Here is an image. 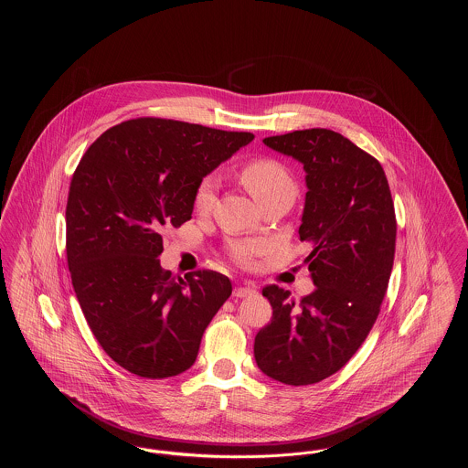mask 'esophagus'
Returning <instances> with one entry per match:
<instances>
[{"label": "esophagus", "mask_w": 468, "mask_h": 468, "mask_svg": "<svg viewBox=\"0 0 468 468\" xmlns=\"http://www.w3.org/2000/svg\"><path fill=\"white\" fill-rule=\"evenodd\" d=\"M258 293V290H256V286L254 284H236L234 286V292H232V295L234 297H250V295H256Z\"/></svg>", "instance_id": "34e87169"}]
</instances>
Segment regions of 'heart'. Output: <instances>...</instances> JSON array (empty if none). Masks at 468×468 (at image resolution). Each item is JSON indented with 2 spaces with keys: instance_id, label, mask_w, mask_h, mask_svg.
<instances>
[{
  "instance_id": "heart-1",
  "label": "heart",
  "mask_w": 468,
  "mask_h": 468,
  "mask_svg": "<svg viewBox=\"0 0 468 468\" xmlns=\"http://www.w3.org/2000/svg\"><path fill=\"white\" fill-rule=\"evenodd\" d=\"M241 182L250 191V195L263 203L279 193H290L295 197V182L288 169L271 158H256L241 167ZM216 178L212 175L203 176L195 191V208L207 212L216 201ZM267 250V243L260 239H234L227 245V252L234 263L239 267H252L256 260Z\"/></svg>"
}]
</instances>
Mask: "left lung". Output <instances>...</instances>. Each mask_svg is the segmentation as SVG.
<instances>
[{"mask_svg": "<svg viewBox=\"0 0 468 468\" xmlns=\"http://www.w3.org/2000/svg\"><path fill=\"white\" fill-rule=\"evenodd\" d=\"M268 147L306 171L301 241L315 290L295 301L277 284L263 288L271 321L256 335L258 367L288 386L336 373L371 332L386 297L397 245V216L380 162L332 130L268 136Z\"/></svg>", "mask_w": 468, "mask_h": 468, "instance_id": "1", "label": "left lung"}]
</instances>
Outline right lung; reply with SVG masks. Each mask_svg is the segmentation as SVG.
Listing matches in <instances>:
<instances>
[{"label": "right lung", "mask_w": 468, "mask_h": 468, "mask_svg": "<svg viewBox=\"0 0 468 468\" xmlns=\"http://www.w3.org/2000/svg\"><path fill=\"white\" fill-rule=\"evenodd\" d=\"M171 119L142 117L82 154L67 203V260L86 323L121 367L142 378L189 369L201 335L232 293L227 275L184 279L160 267L162 232L191 219L205 175L252 142Z\"/></svg>", "instance_id": "obj_1"}]
</instances>
